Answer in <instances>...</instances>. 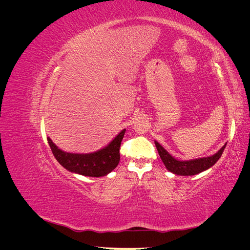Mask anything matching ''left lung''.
<instances>
[{
	"instance_id": "8db88e82",
	"label": "left lung",
	"mask_w": 250,
	"mask_h": 250,
	"mask_svg": "<svg viewBox=\"0 0 250 250\" xmlns=\"http://www.w3.org/2000/svg\"><path fill=\"white\" fill-rule=\"evenodd\" d=\"M155 146L164 165L170 172L177 174V175L190 176L206 171L208 168H210L211 166H214L218 162L219 158L221 157L226 144L214 155L191 161H178L172 155H170L157 142H155Z\"/></svg>"
}]
</instances>
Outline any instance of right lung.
Wrapping results in <instances>:
<instances>
[{"label": "right lung", "mask_w": 250, "mask_h": 250, "mask_svg": "<svg viewBox=\"0 0 250 250\" xmlns=\"http://www.w3.org/2000/svg\"><path fill=\"white\" fill-rule=\"evenodd\" d=\"M125 130L121 131L106 147L94 153L79 154L64 152L58 149L50 138H48V143L53 155L66 170L84 176L101 177L107 175L118 166L120 162L121 142L124 138Z\"/></svg>", "instance_id": "obj_1"}]
</instances>
